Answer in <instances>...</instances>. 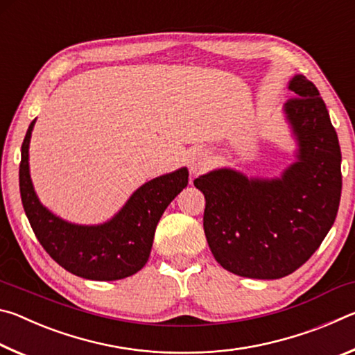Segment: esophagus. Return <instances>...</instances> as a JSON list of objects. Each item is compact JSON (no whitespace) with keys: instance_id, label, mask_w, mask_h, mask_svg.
Wrapping results in <instances>:
<instances>
[{"instance_id":"obj_1","label":"esophagus","mask_w":355,"mask_h":355,"mask_svg":"<svg viewBox=\"0 0 355 355\" xmlns=\"http://www.w3.org/2000/svg\"><path fill=\"white\" fill-rule=\"evenodd\" d=\"M208 166H209V156L200 148L192 150V153L189 155L191 172L192 173H199L202 171H205Z\"/></svg>"}]
</instances>
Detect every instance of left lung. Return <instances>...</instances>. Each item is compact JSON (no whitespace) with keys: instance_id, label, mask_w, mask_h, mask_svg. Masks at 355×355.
<instances>
[{"instance_id":"obj_1","label":"left lung","mask_w":355,"mask_h":355,"mask_svg":"<svg viewBox=\"0 0 355 355\" xmlns=\"http://www.w3.org/2000/svg\"><path fill=\"white\" fill-rule=\"evenodd\" d=\"M284 111L297 159L280 178L218 169L194 180L205 196L203 230L222 268L241 277L282 279L320 248L341 197V152L326 103L302 75L288 84Z\"/></svg>"}]
</instances>
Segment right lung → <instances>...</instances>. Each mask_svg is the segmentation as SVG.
<instances>
[{
    "instance_id": "right-lung-1",
    "label": "right lung",
    "mask_w": 355,
    "mask_h": 355,
    "mask_svg": "<svg viewBox=\"0 0 355 355\" xmlns=\"http://www.w3.org/2000/svg\"><path fill=\"white\" fill-rule=\"evenodd\" d=\"M35 119L21 144L20 196L29 224L48 255L69 272L89 280H119L144 268L152 250L158 220L188 184V169L156 177L133 192L111 220L76 225L42 205L29 175V139Z\"/></svg>"
}]
</instances>
